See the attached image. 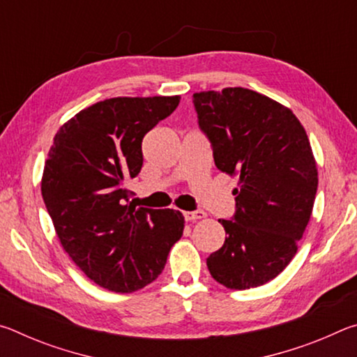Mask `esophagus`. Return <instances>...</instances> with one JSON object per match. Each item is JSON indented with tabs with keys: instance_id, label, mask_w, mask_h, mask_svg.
I'll return each mask as SVG.
<instances>
[{
	"instance_id": "obj_1",
	"label": "esophagus",
	"mask_w": 357,
	"mask_h": 357,
	"mask_svg": "<svg viewBox=\"0 0 357 357\" xmlns=\"http://www.w3.org/2000/svg\"><path fill=\"white\" fill-rule=\"evenodd\" d=\"M183 214H184V219L187 222L204 219V217H206V213H204V211H185V213H183Z\"/></svg>"
}]
</instances>
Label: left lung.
I'll return each mask as SVG.
<instances>
[{"mask_svg":"<svg viewBox=\"0 0 357 357\" xmlns=\"http://www.w3.org/2000/svg\"><path fill=\"white\" fill-rule=\"evenodd\" d=\"M198 126L215 167L238 174L236 213L206 259L214 280L247 289L275 279L298 252L318 189L317 162L289 108L245 88L193 94Z\"/></svg>","mask_w":357,"mask_h":357,"instance_id":"1","label":"left lung"}]
</instances>
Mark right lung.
<instances>
[{
    "mask_svg": "<svg viewBox=\"0 0 357 357\" xmlns=\"http://www.w3.org/2000/svg\"><path fill=\"white\" fill-rule=\"evenodd\" d=\"M179 100L155 96L98 102L61 126L48 151L40 190L63 249L110 291L132 293L154 282L183 236L179 211L137 209L124 187L142 170L143 137Z\"/></svg>",
    "mask_w": 357,
    "mask_h": 357,
    "instance_id": "obj_1",
    "label": "right lung"
}]
</instances>
